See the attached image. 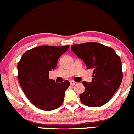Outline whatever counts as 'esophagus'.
Here are the masks:
<instances>
[{
  "label": "esophagus",
  "mask_w": 134,
  "mask_h": 134,
  "mask_svg": "<svg viewBox=\"0 0 134 134\" xmlns=\"http://www.w3.org/2000/svg\"><path fill=\"white\" fill-rule=\"evenodd\" d=\"M70 84L72 85V86H74V85L77 84V82L75 81H73V80H71V81H70Z\"/></svg>",
  "instance_id": "obj_1"
}]
</instances>
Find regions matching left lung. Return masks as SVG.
Wrapping results in <instances>:
<instances>
[{
  "label": "left lung",
  "instance_id": "left-lung-1",
  "mask_svg": "<svg viewBox=\"0 0 134 134\" xmlns=\"http://www.w3.org/2000/svg\"><path fill=\"white\" fill-rule=\"evenodd\" d=\"M71 50L82 59L87 69H93V80L82 82L85 87L80 94L83 104L96 107L111 99L123 79L121 61L114 50L96 42L73 44Z\"/></svg>",
  "mask_w": 134,
  "mask_h": 134
}]
</instances>
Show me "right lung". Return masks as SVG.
<instances>
[{"label":"right lung","mask_w":134,"mask_h":134,"mask_svg":"<svg viewBox=\"0 0 134 134\" xmlns=\"http://www.w3.org/2000/svg\"><path fill=\"white\" fill-rule=\"evenodd\" d=\"M63 47L43 45L25 52L18 64V78L27 98L39 109L52 110L63 103L70 82H55L49 71L57 66L60 56L68 49Z\"/></svg>","instance_id":"obj_1"}]
</instances>
